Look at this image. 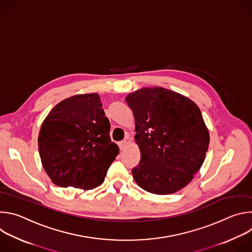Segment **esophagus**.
Returning a JSON list of instances; mask_svg holds the SVG:
<instances>
[{"label": "esophagus", "mask_w": 252, "mask_h": 252, "mask_svg": "<svg viewBox=\"0 0 252 252\" xmlns=\"http://www.w3.org/2000/svg\"><path fill=\"white\" fill-rule=\"evenodd\" d=\"M126 145H127V141H126V139H125V140H122V141H120V142H119V147H120V149H121V150L126 149Z\"/></svg>", "instance_id": "esophagus-1"}]
</instances>
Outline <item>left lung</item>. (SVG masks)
<instances>
[{
	"mask_svg": "<svg viewBox=\"0 0 252 252\" xmlns=\"http://www.w3.org/2000/svg\"><path fill=\"white\" fill-rule=\"evenodd\" d=\"M126 101L135 120L139 164L135 183L149 192L170 194L189 185L202 165L209 133L199 107L189 97L163 88H143Z\"/></svg>",
	"mask_w": 252,
	"mask_h": 252,
	"instance_id": "8db88e82",
	"label": "left lung"
}]
</instances>
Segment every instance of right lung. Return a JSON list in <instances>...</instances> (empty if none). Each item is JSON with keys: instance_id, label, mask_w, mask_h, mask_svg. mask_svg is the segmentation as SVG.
<instances>
[{"instance_id": "1", "label": "right lung", "mask_w": 252, "mask_h": 252, "mask_svg": "<svg viewBox=\"0 0 252 252\" xmlns=\"http://www.w3.org/2000/svg\"><path fill=\"white\" fill-rule=\"evenodd\" d=\"M110 130L97 94L59 102L45 119L38 138L41 160L52 182L83 189L100 186L119 154Z\"/></svg>"}]
</instances>
